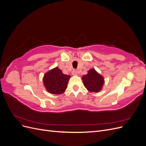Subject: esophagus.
<instances>
[{
    "label": "esophagus",
    "mask_w": 146,
    "mask_h": 146,
    "mask_svg": "<svg viewBox=\"0 0 146 146\" xmlns=\"http://www.w3.org/2000/svg\"><path fill=\"white\" fill-rule=\"evenodd\" d=\"M72 74V75H74V76H77L78 74V70H74Z\"/></svg>",
    "instance_id": "1"
}]
</instances>
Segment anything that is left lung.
<instances>
[{"label":"left lung","mask_w":146,"mask_h":146,"mask_svg":"<svg viewBox=\"0 0 146 146\" xmlns=\"http://www.w3.org/2000/svg\"><path fill=\"white\" fill-rule=\"evenodd\" d=\"M83 85L90 92L100 91L104 84V79L94 69L88 70V74L82 77Z\"/></svg>","instance_id":"1"}]
</instances>
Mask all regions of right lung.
<instances>
[{
	"label": "right lung",
	"instance_id": "right-lung-1",
	"mask_svg": "<svg viewBox=\"0 0 146 146\" xmlns=\"http://www.w3.org/2000/svg\"><path fill=\"white\" fill-rule=\"evenodd\" d=\"M70 76L64 74L61 70L56 67L45 74L43 77L44 85L51 94H60L65 91Z\"/></svg>",
	"mask_w": 146,
	"mask_h": 146
}]
</instances>
